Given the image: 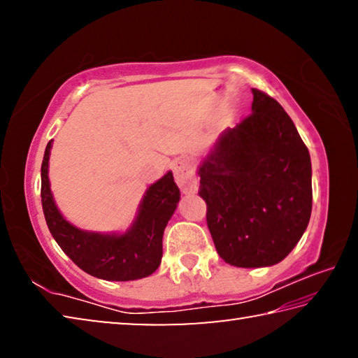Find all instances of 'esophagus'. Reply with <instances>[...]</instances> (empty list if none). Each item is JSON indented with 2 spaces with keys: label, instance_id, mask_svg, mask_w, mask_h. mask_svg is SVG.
<instances>
[{
  "label": "esophagus",
  "instance_id": "esophagus-1",
  "mask_svg": "<svg viewBox=\"0 0 358 358\" xmlns=\"http://www.w3.org/2000/svg\"><path fill=\"white\" fill-rule=\"evenodd\" d=\"M172 169H173L175 181H177V185L181 189V192H185V194L197 192L199 180H197V173H196V171H194L189 157L181 156V157H178V159H175L172 164Z\"/></svg>",
  "mask_w": 358,
  "mask_h": 358
}]
</instances>
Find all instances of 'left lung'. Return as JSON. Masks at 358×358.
I'll return each instance as SVG.
<instances>
[{
    "mask_svg": "<svg viewBox=\"0 0 358 358\" xmlns=\"http://www.w3.org/2000/svg\"><path fill=\"white\" fill-rule=\"evenodd\" d=\"M252 96V113L222 131L197 171L216 251L243 268L281 262L313 207L311 157L294 121L268 94Z\"/></svg>",
    "mask_w": 358,
    "mask_h": 358,
    "instance_id": "obj_1",
    "label": "left lung"
}]
</instances>
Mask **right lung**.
Masks as SVG:
<instances>
[{
    "instance_id": "obj_1",
    "label": "right lung",
    "mask_w": 358,
    "mask_h": 358,
    "mask_svg": "<svg viewBox=\"0 0 358 358\" xmlns=\"http://www.w3.org/2000/svg\"><path fill=\"white\" fill-rule=\"evenodd\" d=\"M50 141L41 167V199L48 230L78 268L106 281H134L155 273L162 259V235L180 202L169 171L143 194L136 220L126 232L101 234L71 224L58 210L48 180Z\"/></svg>"
}]
</instances>
